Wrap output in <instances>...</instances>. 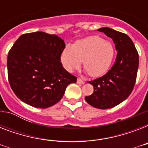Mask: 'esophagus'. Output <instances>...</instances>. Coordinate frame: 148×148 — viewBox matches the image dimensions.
<instances>
[{
    "instance_id": "esophagus-1",
    "label": "esophagus",
    "mask_w": 148,
    "mask_h": 148,
    "mask_svg": "<svg viewBox=\"0 0 148 148\" xmlns=\"http://www.w3.org/2000/svg\"><path fill=\"white\" fill-rule=\"evenodd\" d=\"M77 84H84V81L82 80L81 78H77Z\"/></svg>"
}]
</instances>
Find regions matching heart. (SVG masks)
Segmentation results:
<instances>
[{"label":"heart","instance_id":"1","mask_svg":"<svg viewBox=\"0 0 148 148\" xmlns=\"http://www.w3.org/2000/svg\"><path fill=\"white\" fill-rule=\"evenodd\" d=\"M114 57V47L110 42L98 36L84 38L74 46L67 45L63 50L60 60L65 69L72 72L84 68L90 77L103 75L110 68Z\"/></svg>","mask_w":148,"mask_h":148}]
</instances>
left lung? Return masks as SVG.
I'll list each match as a JSON object with an SVG mask.
<instances>
[{
	"label": "left lung",
	"instance_id": "1",
	"mask_svg": "<svg viewBox=\"0 0 148 148\" xmlns=\"http://www.w3.org/2000/svg\"><path fill=\"white\" fill-rule=\"evenodd\" d=\"M113 40L117 51L115 63L103 76L89 81L94 93L86 96L90 105L108 109L114 108L129 97L135 84L139 56L131 39L126 34L109 27L97 30Z\"/></svg>",
	"mask_w": 148,
	"mask_h": 148
}]
</instances>
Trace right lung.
I'll list each match as a JSON object with an SVG mask.
<instances>
[{
  "mask_svg": "<svg viewBox=\"0 0 148 148\" xmlns=\"http://www.w3.org/2000/svg\"><path fill=\"white\" fill-rule=\"evenodd\" d=\"M64 40L42 31L24 34L8 55V76L10 88L20 100L38 108H47L60 101L77 77L64 69L60 55Z\"/></svg>",
  "mask_w": 148,
  "mask_h": 148,
  "instance_id": "obj_1",
  "label": "right lung"
}]
</instances>
